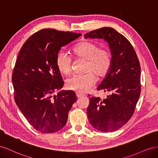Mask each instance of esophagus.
I'll return each mask as SVG.
<instances>
[{
    "instance_id": "obj_1",
    "label": "esophagus",
    "mask_w": 158,
    "mask_h": 158,
    "mask_svg": "<svg viewBox=\"0 0 158 158\" xmlns=\"http://www.w3.org/2000/svg\"><path fill=\"white\" fill-rule=\"evenodd\" d=\"M76 96H77L78 98H82L83 96H85V94H82V93H79V92H76Z\"/></svg>"
}]
</instances>
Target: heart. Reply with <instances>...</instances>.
<instances>
[{
    "instance_id": "b5f03b06",
    "label": "heart",
    "mask_w": 158,
    "mask_h": 158,
    "mask_svg": "<svg viewBox=\"0 0 158 158\" xmlns=\"http://www.w3.org/2000/svg\"><path fill=\"white\" fill-rule=\"evenodd\" d=\"M74 54L86 60L84 71L82 74H74L66 80L68 89L79 93L85 92L93 87L95 78L102 77L109 71L111 64V54L106 48H99L98 45L89 41H82L73 49ZM56 65L62 74L69 75L72 70V58L68 52L61 51L56 58Z\"/></svg>"
}]
</instances>
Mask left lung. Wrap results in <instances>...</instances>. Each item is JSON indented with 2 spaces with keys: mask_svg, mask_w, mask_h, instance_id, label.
Listing matches in <instances>:
<instances>
[{
  "mask_svg": "<svg viewBox=\"0 0 158 158\" xmlns=\"http://www.w3.org/2000/svg\"><path fill=\"white\" fill-rule=\"evenodd\" d=\"M84 37L85 39H103L108 43L112 55L111 67L97 88L98 90L111 94L103 99L96 97L89 98V122L99 131H116L130 120L140 97L139 60L130 41L112 27H104L91 31Z\"/></svg>",
  "mask_w": 158,
  "mask_h": 158,
  "instance_id": "1",
  "label": "left lung"
}]
</instances>
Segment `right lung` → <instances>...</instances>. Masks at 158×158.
Masks as SVG:
<instances>
[{
	"mask_svg": "<svg viewBox=\"0 0 158 158\" xmlns=\"http://www.w3.org/2000/svg\"><path fill=\"white\" fill-rule=\"evenodd\" d=\"M81 35L43 29L28 38L19 52L12 76L14 100L28 123L40 132L53 133L63 128L77 101L72 90L52 94L64 85L56 65V55L62 47Z\"/></svg>",
	"mask_w": 158,
	"mask_h": 158,
	"instance_id": "add662e5",
	"label": "right lung"
}]
</instances>
